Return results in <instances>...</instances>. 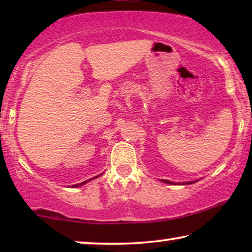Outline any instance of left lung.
<instances>
[{
    "instance_id": "8db88e82",
    "label": "left lung",
    "mask_w": 252,
    "mask_h": 252,
    "mask_svg": "<svg viewBox=\"0 0 252 252\" xmlns=\"http://www.w3.org/2000/svg\"><path fill=\"white\" fill-rule=\"evenodd\" d=\"M163 182H165V184H170V185H172L173 184V182L172 181H168V180H161ZM198 181V180H197ZM194 182H196V181H190V182H186V184H188V185H190V184H194Z\"/></svg>"
}]
</instances>
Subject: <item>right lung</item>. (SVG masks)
<instances>
[{
	"mask_svg": "<svg viewBox=\"0 0 252 252\" xmlns=\"http://www.w3.org/2000/svg\"><path fill=\"white\" fill-rule=\"evenodd\" d=\"M99 175H101V174H99ZM99 175H97V177H95V178H98V177H99ZM95 178H92V179H89V180H86V181H84V182H81V184L74 185V186H73V187H79V186H82V185L87 184V182H88V181H91V180H93V179H95Z\"/></svg>",
	"mask_w": 252,
	"mask_h": 252,
	"instance_id": "1",
	"label": "right lung"
}]
</instances>
